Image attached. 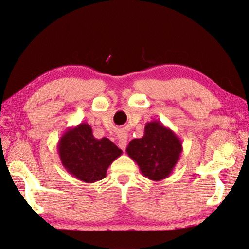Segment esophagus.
Listing matches in <instances>:
<instances>
[{
  "label": "esophagus",
  "instance_id": "1",
  "mask_svg": "<svg viewBox=\"0 0 249 249\" xmlns=\"http://www.w3.org/2000/svg\"><path fill=\"white\" fill-rule=\"evenodd\" d=\"M118 146L124 151L125 147H126V135L125 134H120L119 138H118Z\"/></svg>",
  "mask_w": 249,
  "mask_h": 249
}]
</instances>
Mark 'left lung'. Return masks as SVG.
Returning a JSON list of instances; mask_svg holds the SVG:
<instances>
[{
	"label": "left lung",
	"mask_w": 249,
	"mask_h": 249,
	"mask_svg": "<svg viewBox=\"0 0 249 249\" xmlns=\"http://www.w3.org/2000/svg\"><path fill=\"white\" fill-rule=\"evenodd\" d=\"M182 151L180 138L158 120L145 124L143 138L133 139L125 149L142 175L152 181H161L170 176Z\"/></svg>",
	"instance_id": "8db88e82"
}]
</instances>
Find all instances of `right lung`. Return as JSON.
<instances>
[{
	"label": "right lung",
	"mask_w": 249,
	"mask_h": 249,
	"mask_svg": "<svg viewBox=\"0 0 249 249\" xmlns=\"http://www.w3.org/2000/svg\"><path fill=\"white\" fill-rule=\"evenodd\" d=\"M57 151L66 171L86 183L104 179L111 162L123 154L109 139L94 138L87 123L65 131L58 141Z\"/></svg>",
	"instance_id": "add662e5"
}]
</instances>
